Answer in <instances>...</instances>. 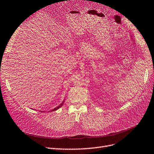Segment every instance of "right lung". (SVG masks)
<instances>
[{"label": "right lung", "instance_id": "obj_1", "mask_svg": "<svg viewBox=\"0 0 154 154\" xmlns=\"http://www.w3.org/2000/svg\"><path fill=\"white\" fill-rule=\"evenodd\" d=\"M64 102V100L63 102V103H61L60 104V105H59V106H57V107H56V108H54L53 110H50V111H52H52H54V110H57V109H59L60 107H62V106L63 105ZM40 112H44V111H42V110H40Z\"/></svg>", "mask_w": 154, "mask_h": 154}]
</instances>
